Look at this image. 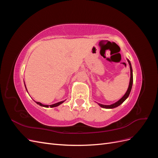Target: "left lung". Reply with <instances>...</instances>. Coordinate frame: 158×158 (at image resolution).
Masks as SVG:
<instances>
[{"label":"left lung","instance_id":"left-lung-1","mask_svg":"<svg viewBox=\"0 0 158 158\" xmlns=\"http://www.w3.org/2000/svg\"><path fill=\"white\" fill-rule=\"evenodd\" d=\"M127 59V61L128 63V64L129 66H130V70H131V78H130V82H129V85H128V88L127 90L126 93L125 94V95H123V96L119 99L118 100V101L115 103H114L111 105H103V104H101V103H98V104L99 105V106L101 107H103V108H105V109H113V108H115L118 106H120L121 104H122L125 101V100L128 98V97L129 96V94H130L131 93V89H132V83H133V74H132V66H131V63L130 60H129L128 59Z\"/></svg>","mask_w":158,"mask_h":158}]
</instances>
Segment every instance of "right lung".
<instances>
[{"mask_svg": "<svg viewBox=\"0 0 158 158\" xmlns=\"http://www.w3.org/2000/svg\"><path fill=\"white\" fill-rule=\"evenodd\" d=\"M24 81V80H23ZM24 85H25V88H26V90H27V88H26V84H25V82H24ZM37 104H38V105H40V106H41V107H57V106H60V104H62L63 103V102H65V100L64 101H62V102H58V103H54V104H52V105H50V106H49V105H44V104H42L41 103H40V102H35V101H34Z\"/></svg>", "mask_w": 158, "mask_h": 158, "instance_id": "add662e5", "label": "right lung"}]
</instances>
